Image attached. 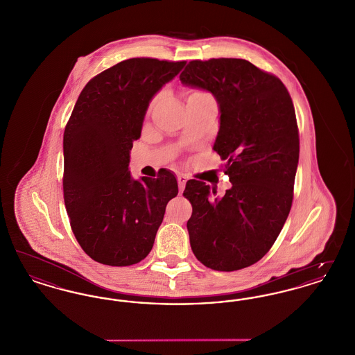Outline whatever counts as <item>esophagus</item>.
<instances>
[{
	"mask_svg": "<svg viewBox=\"0 0 355 355\" xmlns=\"http://www.w3.org/2000/svg\"><path fill=\"white\" fill-rule=\"evenodd\" d=\"M177 180H178V186H180V193H182L184 189H185L187 178H186L185 175H178Z\"/></svg>",
	"mask_w": 355,
	"mask_h": 355,
	"instance_id": "esophagus-1",
	"label": "esophagus"
}]
</instances>
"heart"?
I'll return each mask as SVG.
<instances>
[{"label":"heart","mask_w":355,"mask_h":355,"mask_svg":"<svg viewBox=\"0 0 355 355\" xmlns=\"http://www.w3.org/2000/svg\"><path fill=\"white\" fill-rule=\"evenodd\" d=\"M201 94H205V93H194V94H191V96H201Z\"/></svg>","instance_id":"heart-1"}]
</instances>
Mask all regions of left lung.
<instances>
[{
  "instance_id": "left-lung-1",
  "label": "left lung",
  "mask_w": 355,
  "mask_h": 355,
  "mask_svg": "<svg viewBox=\"0 0 355 355\" xmlns=\"http://www.w3.org/2000/svg\"><path fill=\"white\" fill-rule=\"evenodd\" d=\"M180 80L218 103L213 149L232 182L223 197L201 181L186 182L191 250L213 270L248 268L270 250L293 202L300 135L291 97L279 78L241 58L190 61Z\"/></svg>"
}]
</instances>
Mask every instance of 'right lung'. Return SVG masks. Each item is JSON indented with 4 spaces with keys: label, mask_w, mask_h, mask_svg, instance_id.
<instances>
[{
    "label": "right lung",
    "mask_w": 355,
    "mask_h": 355,
    "mask_svg": "<svg viewBox=\"0 0 355 355\" xmlns=\"http://www.w3.org/2000/svg\"><path fill=\"white\" fill-rule=\"evenodd\" d=\"M185 65L125 60L90 80L74 105L64 133V200L78 243L100 263L142 261L178 194L173 171L135 180L129 162L153 97Z\"/></svg>",
    "instance_id": "obj_1"
}]
</instances>
